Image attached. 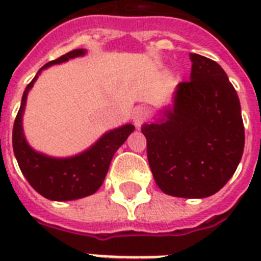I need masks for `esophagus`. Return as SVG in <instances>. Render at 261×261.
I'll return each instance as SVG.
<instances>
[{"label":"esophagus","mask_w":261,"mask_h":261,"mask_svg":"<svg viewBox=\"0 0 261 261\" xmlns=\"http://www.w3.org/2000/svg\"><path fill=\"white\" fill-rule=\"evenodd\" d=\"M147 120V111L143 107H138L133 111V122H134L135 127H141L143 123Z\"/></svg>","instance_id":"obj_1"}]
</instances>
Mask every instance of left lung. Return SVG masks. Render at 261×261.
<instances>
[{
    "label": "left lung",
    "mask_w": 261,
    "mask_h": 261,
    "mask_svg": "<svg viewBox=\"0 0 261 261\" xmlns=\"http://www.w3.org/2000/svg\"><path fill=\"white\" fill-rule=\"evenodd\" d=\"M190 81L176 88L160 122L143 124L155 184L177 198H207L234 174L244 133L237 92L218 63L191 54Z\"/></svg>",
    "instance_id": "obj_1"
}]
</instances>
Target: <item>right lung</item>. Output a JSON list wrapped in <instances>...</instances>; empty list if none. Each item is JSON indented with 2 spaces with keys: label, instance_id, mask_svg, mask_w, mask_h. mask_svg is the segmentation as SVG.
Segmentation results:
<instances>
[{
  "label": "right lung",
  "instance_id": "1",
  "mask_svg": "<svg viewBox=\"0 0 261 261\" xmlns=\"http://www.w3.org/2000/svg\"><path fill=\"white\" fill-rule=\"evenodd\" d=\"M85 53L87 51L84 48H79L46 63L35 75V79L27 85L22 94L21 106L13 124L12 143L18 167L31 187L50 200L65 202L94 194L106 178L114 154L135 128L133 124H126L108 131L88 150L69 159L48 157L35 151L27 143L22 133V114L28 92L34 87L40 71L51 65L66 62L71 58L85 55Z\"/></svg>",
  "mask_w": 261,
  "mask_h": 261
}]
</instances>
